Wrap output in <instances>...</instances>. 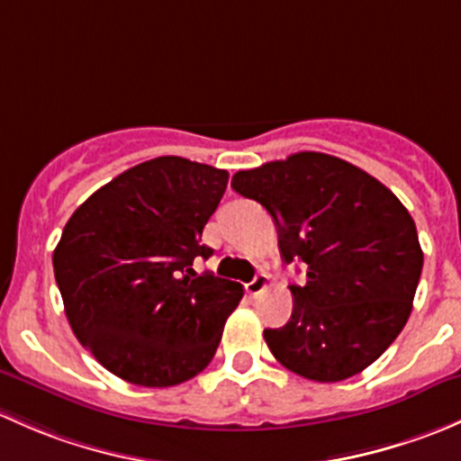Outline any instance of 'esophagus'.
I'll list each match as a JSON object with an SVG mask.
<instances>
[{"mask_svg":"<svg viewBox=\"0 0 461 461\" xmlns=\"http://www.w3.org/2000/svg\"><path fill=\"white\" fill-rule=\"evenodd\" d=\"M266 286H268V275H266V273H258V275H255V277H253V282L246 284V293H249L250 297H258L259 293H262Z\"/></svg>","mask_w":461,"mask_h":461,"instance_id":"obj_1","label":"esophagus"}]
</instances>
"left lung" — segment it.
<instances>
[{"instance_id":"obj_1","label":"left lung","mask_w":461,"mask_h":461,"mask_svg":"<svg viewBox=\"0 0 461 461\" xmlns=\"http://www.w3.org/2000/svg\"><path fill=\"white\" fill-rule=\"evenodd\" d=\"M230 186L273 217L284 262L306 264L291 320L264 330L275 359L312 382L371 366L406 326L424 264L404 203L366 170L311 150L240 170Z\"/></svg>"}]
</instances>
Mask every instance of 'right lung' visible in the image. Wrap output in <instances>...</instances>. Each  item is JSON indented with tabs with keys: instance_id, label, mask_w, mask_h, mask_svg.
<instances>
[{
	"instance_id": "right-lung-1",
	"label": "right lung",
	"mask_w": 461,
	"mask_h": 461,
	"mask_svg": "<svg viewBox=\"0 0 461 461\" xmlns=\"http://www.w3.org/2000/svg\"><path fill=\"white\" fill-rule=\"evenodd\" d=\"M229 184L208 164L155 158L117 175L66 221L53 253L75 337L137 386H177L211 364L244 288L193 270Z\"/></svg>"
}]
</instances>
